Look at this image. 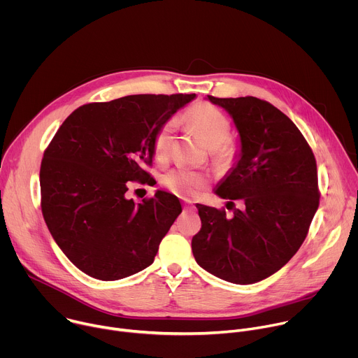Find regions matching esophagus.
Instances as JSON below:
<instances>
[{
  "instance_id": "34e87169",
  "label": "esophagus",
  "mask_w": 358,
  "mask_h": 358,
  "mask_svg": "<svg viewBox=\"0 0 358 358\" xmlns=\"http://www.w3.org/2000/svg\"><path fill=\"white\" fill-rule=\"evenodd\" d=\"M184 208H185V210H194L195 207L192 206V203H185V206H184Z\"/></svg>"
}]
</instances>
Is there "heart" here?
<instances>
[{"label": "heart", "instance_id": "obj_1", "mask_svg": "<svg viewBox=\"0 0 358 358\" xmlns=\"http://www.w3.org/2000/svg\"><path fill=\"white\" fill-rule=\"evenodd\" d=\"M184 119L211 148L215 163L229 164L234 160L235 148L228 141L231 120L227 115L210 103H196L187 110ZM174 126V122L169 120L156 133L155 141H152V155L157 162H164L169 157ZM162 181L170 192L181 198H194L207 185V180L202 174L184 167L169 171L163 176Z\"/></svg>", "mask_w": 358, "mask_h": 358}]
</instances>
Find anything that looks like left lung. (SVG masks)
Segmentation results:
<instances>
[{
	"label": "left lung",
	"mask_w": 358,
	"mask_h": 358,
	"mask_svg": "<svg viewBox=\"0 0 358 358\" xmlns=\"http://www.w3.org/2000/svg\"><path fill=\"white\" fill-rule=\"evenodd\" d=\"M239 131L241 157L217 188L242 208L196 203L201 229L191 248L196 264L227 282L249 285L285 266L299 250L319 208L317 166L296 124L266 100L214 97Z\"/></svg>",
	"instance_id": "obj_1"
}]
</instances>
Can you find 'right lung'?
Masks as SVG:
<instances>
[{"label": "right lung", "instance_id": "add662e5", "mask_svg": "<svg viewBox=\"0 0 358 358\" xmlns=\"http://www.w3.org/2000/svg\"><path fill=\"white\" fill-rule=\"evenodd\" d=\"M191 94H130L78 108L58 129L41 163V208L68 259L86 275L117 280L155 261L181 214L178 198L157 191L140 203L127 181L147 182L159 129Z\"/></svg>", "mask_w": 358, "mask_h": 358}]
</instances>
